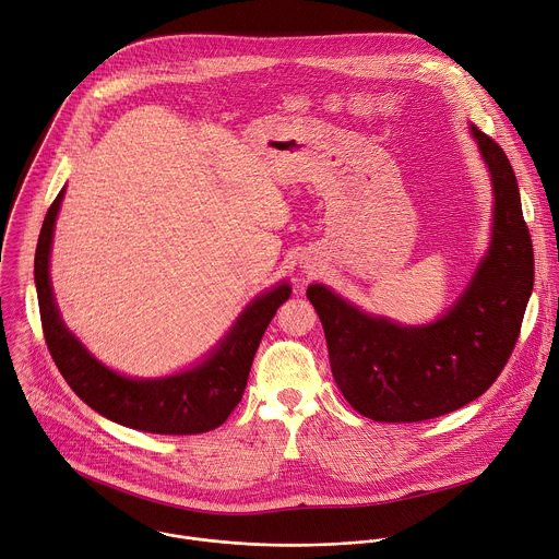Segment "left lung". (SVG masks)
<instances>
[{
    "label": "left lung",
    "mask_w": 559,
    "mask_h": 559,
    "mask_svg": "<svg viewBox=\"0 0 559 559\" xmlns=\"http://www.w3.org/2000/svg\"><path fill=\"white\" fill-rule=\"evenodd\" d=\"M493 186L491 243L464 292L433 323L371 316L328 285L307 298L321 318L345 401L376 423H420L483 395L504 369L533 292V243L504 150L468 126Z\"/></svg>",
    "instance_id": "1"
}]
</instances>
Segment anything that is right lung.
Returning a JSON list of instances; mask_svg holds the SVG:
<instances>
[{
    "label": "right lung",
    "instance_id": "right-lung-1",
    "mask_svg": "<svg viewBox=\"0 0 559 559\" xmlns=\"http://www.w3.org/2000/svg\"><path fill=\"white\" fill-rule=\"evenodd\" d=\"M66 188L41 225L35 252V285L48 352L70 389L104 418L130 429L192 436L221 427L241 403L259 343L276 309L289 298V283L257 296L221 343L194 367L164 378H130L99 362L63 325L50 285V248Z\"/></svg>",
    "mask_w": 559,
    "mask_h": 559
}]
</instances>
